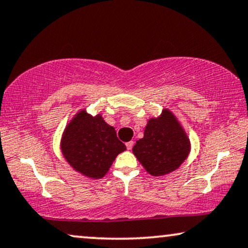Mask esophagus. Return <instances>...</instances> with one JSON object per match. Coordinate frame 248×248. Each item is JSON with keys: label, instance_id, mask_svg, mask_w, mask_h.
Here are the masks:
<instances>
[{"label": "esophagus", "instance_id": "esophagus-1", "mask_svg": "<svg viewBox=\"0 0 248 248\" xmlns=\"http://www.w3.org/2000/svg\"><path fill=\"white\" fill-rule=\"evenodd\" d=\"M133 141H130V142H127L126 143V148H127V150H131L132 148H133Z\"/></svg>", "mask_w": 248, "mask_h": 248}]
</instances>
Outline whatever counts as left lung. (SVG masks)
Segmentation results:
<instances>
[{"label":"left lung","instance_id":"8db88e82","mask_svg":"<svg viewBox=\"0 0 248 248\" xmlns=\"http://www.w3.org/2000/svg\"><path fill=\"white\" fill-rule=\"evenodd\" d=\"M189 152V141L168 109L149 120L144 137L137 141L133 154L150 175L162 176L177 169Z\"/></svg>","mask_w":248,"mask_h":248}]
</instances>
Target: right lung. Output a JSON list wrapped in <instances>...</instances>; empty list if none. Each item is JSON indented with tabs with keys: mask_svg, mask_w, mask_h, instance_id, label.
I'll return each mask as SVG.
<instances>
[{
	"mask_svg": "<svg viewBox=\"0 0 248 248\" xmlns=\"http://www.w3.org/2000/svg\"><path fill=\"white\" fill-rule=\"evenodd\" d=\"M62 152L66 161L84 176L101 178L118 154L126 150L116 131L103 120L81 110L64 131Z\"/></svg>",
	"mask_w": 248,
	"mask_h": 248,
	"instance_id": "1",
	"label": "right lung"
}]
</instances>
